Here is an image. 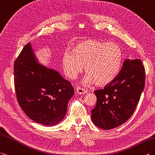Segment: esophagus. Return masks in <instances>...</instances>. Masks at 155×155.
Masks as SVG:
<instances>
[{"instance_id":"obj_1","label":"esophagus","mask_w":155,"mask_h":155,"mask_svg":"<svg viewBox=\"0 0 155 155\" xmlns=\"http://www.w3.org/2000/svg\"><path fill=\"white\" fill-rule=\"evenodd\" d=\"M87 92H88V91H86V89H84V88H81V87L77 88V93L78 94H84Z\"/></svg>"}]
</instances>
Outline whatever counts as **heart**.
Masks as SVG:
<instances>
[{"mask_svg":"<svg viewBox=\"0 0 155 155\" xmlns=\"http://www.w3.org/2000/svg\"><path fill=\"white\" fill-rule=\"evenodd\" d=\"M123 54L120 46L114 43L88 39L77 42L72 53L65 52L62 57V67L69 78L74 79L84 69V82L100 86L111 83L120 73Z\"/></svg>","mask_w":155,"mask_h":155,"instance_id":"1","label":"heart"}]
</instances>
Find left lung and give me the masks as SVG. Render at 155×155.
<instances>
[{
    "label": "left lung",
    "instance_id": "left-lung-1",
    "mask_svg": "<svg viewBox=\"0 0 155 155\" xmlns=\"http://www.w3.org/2000/svg\"><path fill=\"white\" fill-rule=\"evenodd\" d=\"M145 81L141 60H125L117 77L104 89L94 91L97 101L91 110L93 124L102 129H111L125 123L137 106Z\"/></svg>",
    "mask_w": 155,
    "mask_h": 155
}]
</instances>
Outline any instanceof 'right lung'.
I'll list each match as a JSON object with an SVG mask.
<instances>
[{"label":"right lung","mask_w":155,"mask_h":155,"mask_svg":"<svg viewBox=\"0 0 155 155\" xmlns=\"http://www.w3.org/2000/svg\"><path fill=\"white\" fill-rule=\"evenodd\" d=\"M14 73L18 102L29 118L48 126L63 120L73 87L58 72L38 63L30 43L14 62Z\"/></svg>","instance_id":"add662e5"}]
</instances>
